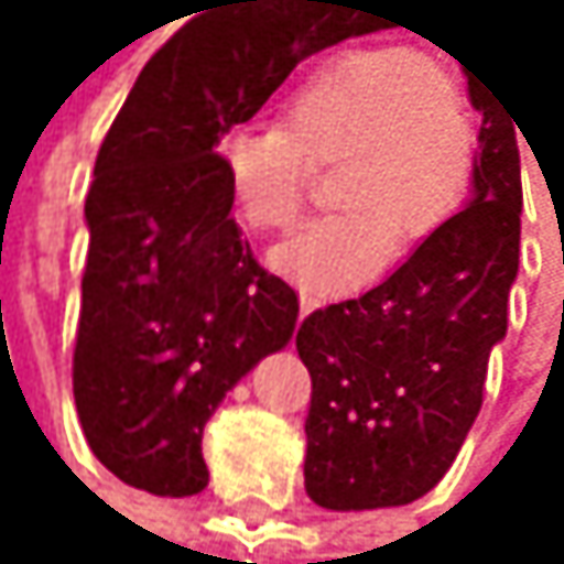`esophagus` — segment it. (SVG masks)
<instances>
[{
	"instance_id": "34e87169",
	"label": "esophagus",
	"mask_w": 564,
	"mask_h": 564,
	"mask_svg": "<svg viewBox=\"0 0 564 564\" xmlns=\"http://www.w3.org/2000/svg\"><path fill=\"white\" fill-rule=\"evenodd\" d=\"M314 307H317V301H314L311 294H301V317H304V314H311Z\"/></svg>"
}]
</instances>
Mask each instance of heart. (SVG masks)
Returning a JSON list of instances; mask_svg holds the SVG:
<instances>
[{
  "label": "heart",
  "mask_w": 564,
  "mask_h": 564,
  "mask_svg": "<svg viewBox=\"0 0 564 564\" xmlns=\"http://www.w3.org/2000/svg\"><path fill=\"white\" fill-rule=\"evenodd\" d=\"M338 159L332 199L348 209L304 223L270 253L273 270L311 294L361 288L395 232L416 243L457 213L474 169L457 80L413 46L341 50L288 97L284 124H243L219 141L232 209L253 232L288 229L307 165Z\"/></svg>",
  "instance_id": "heart-1"
}]
</instances>
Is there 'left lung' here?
Returning <instances> with one entry per match:
<instances>
[{
    "mask_svg": "<svg viewBox=\"0 0 564 564\" xmlns=\"http://www.w3.org/2000/svg\"><path fill=\"white\" fill-rule=\"evenodd\" d=\"M467 90L484 115L474 199L379 288L297 328L311 372L304 487L328 511L399 508L433 490L480 413L490 351L508 335L521 124L487 74H467Z\"/></svg>",
    "mask_w": 564,
    "mask_h": 564,
    "instance_id": "1",
    "label": "left lung"
}]
</instances>
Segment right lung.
I'll return each instance as SVG.
<instances>
[{
    "label": "right lung",
    "instance_id": "add662e5",
    "mask_svg": "<svg viewBox=\"0 0 564 564\" xmlns=\"http://www.w3.org/2000/svg\"><path fill=\"white\" fill-rule=\"evenodd\" d=\"M345 36L338 0H206L97 151L74 399L94 457L138 490L199 494L203 426L294 335L297 294L253 260L216 148Z\"/></svg>",
    "mask_w": 564,
    "mask_h": 564
}]
</instances>
